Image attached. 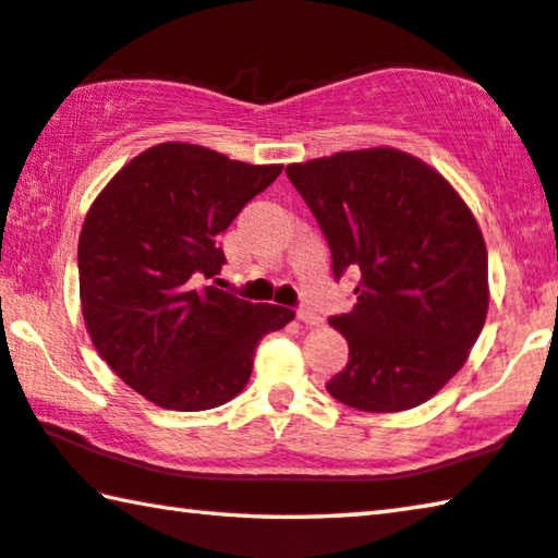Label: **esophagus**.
I'll return each mask as SVG.
<instances>
[{"instance_id":"1","label":"esophagus","mask_w":558,"mask_h":558,"mask_svg":"<svg viewBox=\"0 0 558 558\" xmlns=\"http://www.w3.org/2000/svg\"><path fill=\"white\" fill-rule=\"evenodd\" d=\"M298 320L305 323V325H317V323H320V315H317L313 307H300Z\"/></svg>"}]
</instances>
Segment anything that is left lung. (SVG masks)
<instances>
[{
	"label": "left lung",
	"instance_id": "8db88e82",
	"mask_svg": "<svg viewBox=\"0 0 558 558\" xmlns=\"http://www.w3.org/2000/svg\"><path fill=\"white\" fill-rule=\"evenodd\" d=\"M330 245L332 276L357 303L332 315L350 360L330 383L362 412L435 397L480 338L489 290L480 226L441 175L395 148L342 151L286 168Z\"/></svg>",
	"mask_w": 558,
	"mask_h": 558
}]
</instances>
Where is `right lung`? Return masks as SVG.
I'll list each match as a JSON object with an SVG mask.
<instances>
[{"instance_id": "obj_1", "label": "right lung", "mask_w": 558, "mask_h": 558, "mask_svg": "<svg viewBox=\"0 0 558 558\" xmlns=\"http://www.w3.org/2000/svg\"><path fill=\"white\" fill-rule=\"evenodd\" d=\"M282 166L158 144L113 175L78 235V293L94 348L131 390L175 412L243 390L255 348L295 313L216 288L218 235Z\"/></svg>"}]
</instances>
